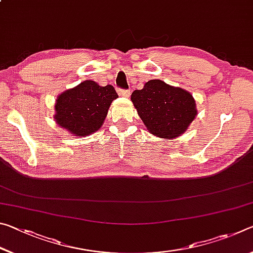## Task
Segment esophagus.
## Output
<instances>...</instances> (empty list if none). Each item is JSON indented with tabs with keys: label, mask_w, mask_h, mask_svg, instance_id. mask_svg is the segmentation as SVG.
<instances>
[{
	"label": "esophagus",
	"mask_w": 253,
	"mask_h": 253,
	"mask_svg": "<svg viewBox=\"0 0 253 253\" xmlns=\"http://www.w3.org/2000/svg\"><path fill=\"white\" fill-rule=\"evenodd\" d=\"M118 93L124 97H129L130 90H127V89H118Z\"/></svg>",
	"instance_id": "34e87169"
}]
</instances>
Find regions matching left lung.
Segmentation results:
<instances>
[{
    "mask_svg": "<svg viewBox=\"0 0 253 253\" xmlns=\"http://www.w3.org/2000/svg\"><path fill=\"white\" fill-rule=\"evenodd\" d=\"M131 101L148 131L162 138L183 134L198 114L190 92L158 79L132 92Z\"/></svg>",
    "mask_w": 253,
    "mask_h": 253,
    "instance_id": "1",
    "label": "left lung"
}]
</instances>
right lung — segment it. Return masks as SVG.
<instances>
[{
  "label": "right lung",
  "instance_id": "obj_1",
  "mask_svg": "<svg viewBox=\"0 0 253 253\" xmlns=\"http://www.w3.org/2000/svg\"><path fill=\"white\" fill-rule=\"evenodd\" d=\"M117 97L113 85L101 87L95 81L85 80L59 95L54 119L74 135H90L101 127L111 101Z\"/></svg>",
  "mask_w": 253,
  "mask_h": 253
}]
</instances>
